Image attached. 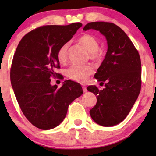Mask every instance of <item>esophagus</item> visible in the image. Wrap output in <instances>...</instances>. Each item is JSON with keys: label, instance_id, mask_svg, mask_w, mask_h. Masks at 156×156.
<instances>
[{"label": "esophagus", "instance_id": "34e87169", "mask_svg": "<svg viewBox=\"0 0 156 156\" xmlns=\"http://www.w3.org/2000/svg\"><path fill=\"white\" fill-rule=\"evenodd\" d=\"M82 90H83V91H84V92H86V91H87V87H85L84 85H83V86H82Z\"/></svg>", "mask_w": 156, "mask_h": 156}]
</instances>
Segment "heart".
Listing matches in <instances>:
<instances>
[{"label":"heart","mask_w":156,"mask_h":156,"mask_svg":"<svg viewBox=\"0 0 156 156\" xmlns=\"http://www.w3.org/2000/svg\"><path fill=\"white\" fill-rule=\"evenodd\" d=\"M79 42L82 44L87 50L90 52V57L92 59L99 57L98 50H99V44L93 36L84 35L79 39ZM69 43H65L62 45L57 51V59L60 63H65L67 59V50ZM93 73V69L89 65H72L66 70V75L70 80L76 82L84 83L88 80L89 76Z\"/></svg>","instance_id":"b5f03b06"}]
</instances>
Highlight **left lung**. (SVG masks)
Here are the masks:
<instances>
[{"label":"left lung","mask_w":156,"mask_h":156,"mask_svg":"<svg viewBox=\"0 0 156 156\" xmlns=\"http://www.w3.org/2000/svg\"><path fill=\"white\" fill-rule=\"evenodd\" d=\"M99 31L105 36L108 49L94 77L104 83L99 90L89 86L97 102L89 111L94 121L103 126H113L124 120L137 99L141 87V62L138 52L125 32L114 23L91 22L83 30Z\"/></svg>","instance_id":"1"}]
</instances>
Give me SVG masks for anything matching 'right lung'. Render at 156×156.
Wrapping results in <instances>:
<instances>
[{"label": "right lung", "mask_w": 156, "mask_h": 156, "mask_svg": "<svg viewBox=\"0 0 156 156\" xmlns=\"http://www.w3.org/2000/svg\"><path fill=\"white\" fill-rule=\"evenodd\" d=\"M81 23L45 25L26 34L19 42L12 59L10 82L23 114L42 130L54 129L62 122L68 106L83 94L77 82L66 80L62 86L50 84L51 77L60 76L57 54L72 39Z\"/></svg>", "instance_id": "add662e5"}]
</instances>
